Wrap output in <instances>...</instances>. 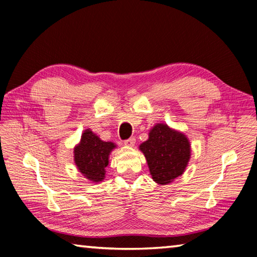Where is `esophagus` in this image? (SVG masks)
Instances as JSON below:
<instances>
[{"mask_svg": "<svg viewBox=\"0 0 257 257\" xmlns=\"http://www.w3.org/2000/svg\"><path fill=\"white\" fill-rule=\"evenodd\" d=\"M135 144H136V139H135L134 137L127 139V141H124V145L128 147H133Z\"/></svg>", "mask_w": 257, "mask_h": 257, "instance_id": "1", "label": "esophagus"}]
</instances>
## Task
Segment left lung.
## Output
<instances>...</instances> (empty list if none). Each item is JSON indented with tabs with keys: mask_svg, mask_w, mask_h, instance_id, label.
Masks as SVG:
<instances>
[{
	"mask_svg": "<svg viewBox=\"0 0 257 257\" xmlns=\"http://www.w3.org/2000/svg\"><path fill=\"white\" fill-rule=\"evenodd\" d=\"M139 150L146 158L152 179L159 185H168L184 175L191 153L186 135L167 123H156Z\"/></svg>",
	"mask_w": 257,
	"mask_h": 257,
	"instance_id": "8db88e82",
	"label": "left lung"
}]
</instances>
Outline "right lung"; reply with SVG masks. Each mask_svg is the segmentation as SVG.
I'll use <instances>...</instances> for the list:
<instances>
[{"mask_svg": "<svg viewBox=\"0 0 257 257\" xmlns=\"http://www.w3.org/2000/svg\"><path fill=\"white\" fill-rule=\"evenodd\" d=\"M116 145L104 142L89 128L81 134L80 142L73 149V161L84 178L92 182H101L105 178L108 158Z\"/></svg>", "mask_w": 257, "mask_h": 257, "instance_id": "right-lung-1", "label": "right lung"}]
</instances>
